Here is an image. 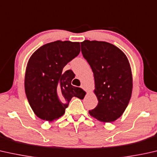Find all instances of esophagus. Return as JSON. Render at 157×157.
Wrapping results in <instances>:
<instances>
[{
  "mask_svg": "<svg viewBox=\"0 0 157 157\" xmlns=\"http://www.w3.org/2000/svg\"><path fill=\"white\" fill-rule=\"evenodd\" d=\"M81 88H83V89H85V86H84V84H81Z\"/></svg>",
  "mask_w": 157,
  "mask_h": 157,
  "instance_id": "esophagus-1",
  "label": "esophagus"
}]
</instances>
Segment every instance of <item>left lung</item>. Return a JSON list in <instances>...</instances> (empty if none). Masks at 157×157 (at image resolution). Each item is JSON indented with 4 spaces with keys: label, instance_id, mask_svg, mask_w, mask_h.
Segmentation results:
<instances>
[{
    "label": "left lung",
    "instance_id": "8db88e82",
    "mask_svg": "<svg viewBox=\"0 0 157 157\" xmlns=\"http://www.w3.org/2000/svg\"><path fill=\"white\" fill-rule=\"evenodd\" d=\"M81 45L83 57L94 73V92L98 101L88 113L101 122H114L123 114L132 91L128 59L118 47L106 42L84 40Z\"/></svg>",
    "mask_w": 157,
    "mask_h": 157
}]
</instances>
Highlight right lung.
I'll list each match as a JSON object with an SVG mask.
<instances>
[{
    "instance_id": "right-lung-1",
    "label": "right lung",
    "mask_w": 157,
    "mask_h": 157,
    "mask_svg": "<svg viewBox=\"0 0 157 157\" xmlns=\"http://www.w3.org/2000/svg\"><path fill=\"white\" fill-rule=\"evenodd\" d=\"M80 51L79 42L57 40L32 54L26 67L25 90L29 105L40 119L49 122L58 119L72 98L83 94L81 88L71 85L73 71H63Z\"/></svg>"
}]
</instances>
